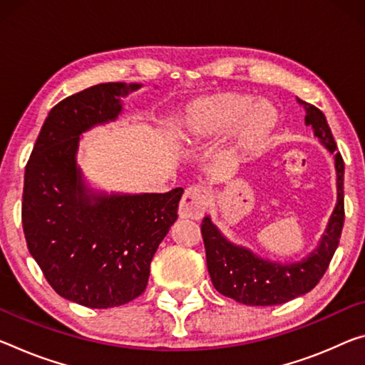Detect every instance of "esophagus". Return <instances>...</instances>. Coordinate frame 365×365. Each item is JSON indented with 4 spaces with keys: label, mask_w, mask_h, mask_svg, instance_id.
<instances>
[{
    "label": "esophagus",
    "mask_w": 365,
    "mask_h": 365,
    "mask_svg": "<svg viewBox=\"0 0 365 365\" xmlns=\"http://www.w3.org/2000/svg\"><path fill=\"white\" fill-rule=\"evenodd\" d=\"M210 205V193L205 187L195 185L185 190L180 206H178V216L182 219H200Z\"/></svg>",
    "instance_id": "esophagus-1"
}]
</instances>
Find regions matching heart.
Instances as JSON below:
<instances>
[{
    "instance_id": "obj_1",
    "label": "heart",
    "mask_w": 365,
    "mask_h": 365,
    "mask_svg": "<svg viewBox=\"0 0 365 365\" xmlns=\"http://www.w3.org/2000/svg\"><path fill=\"white\" fill-rule=\"evenodd\" d=\"M277 126V110L268 101H252L239 92H217L201 97L185 108L177 126L180 140L198 146L225 135L237 153L248 154L263 148Z\"/></svg>"
}]
</instances>
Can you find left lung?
<instances>
[{
	"mask_svg": "<svg viewBox=\"0 0 365 365\" xmlns=\"http://www.w3.org/2000/svg\"><path fill=\"white\" fill-rule=\"evenodd\" d=\"M305 110V125L312 126L314 136L322 146L333 154L336 169V206L328 219L325 232L322 234L318 245L307 257L297 262H273L263 258L244 245H237L225 237L221 229L211 221L210 216L203 219L201 234L206 248V264L212 286L222 296L237 302L266 307L279 305L304 296L312 291L322 276L325 274L329 262L336 252L341 230L344 224V162L336 151V143L329 130L328 121L320 110L312 103L297 99Z\"/></svg>",
	"mask_w": 365,
	"mask_h": 365,
	"instance_id": "1",
	"label": "left lung"
}]
</instances>
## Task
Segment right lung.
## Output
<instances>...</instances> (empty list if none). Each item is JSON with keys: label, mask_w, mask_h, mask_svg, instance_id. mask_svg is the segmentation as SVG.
I'll list each match as a JSON object with an SVG mask.
<instances>
[{"label": "right lung", "mask_w": 365, "mask_h": 365, "mask_svg": "<svg viewBox=\"0 0 365 365\" xmlns=\"http://www.w3.org/2000/svg\"><path fill=\"white\" fill-rule=\"evenodd\" d=\"M136 83L97 84L50 110L26 165L22 227L27 248L56 294L89 309L128 304L144 292L155 250L183 188L107 193L78 165L83 133L123 112Z\"/></svg>", "instance_id": "1"}]
</instances>
